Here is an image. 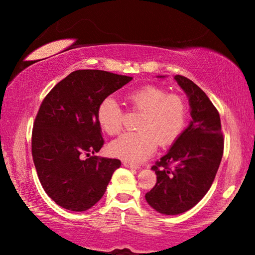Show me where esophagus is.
<instances>
[{
  "label": "esophagus",
  "mask_w": 255,
  "mask_h": 255,
  "mask_svg": "<svg viewBox=\"0 0 255 255\" xmlns=\"http://www.w3.org/2000/svg\"><path fill=\"white\" fill-rule=\"evenodd\" d=\"M123 165H124L125 167H128V168H132V169H138V168H139L138 165H135V163L130 162V161H124Z\"/></svg>",
  "instance_id": "34e87169"
}]
</instances>
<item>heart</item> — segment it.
Returning <instances> with one entry per match:
<instances>
[{"instance_id": "obj_1", "label": "heart", "mask_w": 255, "mask_h": 255, "mask_svg": "<svg viewBox=\"0 0 255 255\" xmlns=\"http://www.w3.org/2000/svg\"><path fill=\"white\" fill-rule=\"evenodd\" d=\"M127 102L133 110L140 111L137 128L111 141L109 152L116 158L134 163L149 158L158 146L175 142L186 128L188 108L177 94H167L161 87L146 85L128 93ZM97 122L103 132L116 135L123 128V111L113 96L101 101L97 108Z\"/></svg>"}]
</instances>
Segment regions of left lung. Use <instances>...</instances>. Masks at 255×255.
I'll return each instance as SVG.
<instances>
[{
    "label": "left lung",
    "mask_w": 255,
    "mask_h": 255,
    "mask_svg": "<svg viewBox=\"0 0 255 255\" xmlns=\"http://www.w3.org/2000/svg\"><path fill=\"white\" fill-rule=\"evenodd\" d=\"M174 79L189 99L191 121L167 154L152 167L156 183L145 198L162 215L182 214L204 197L224 151L221 117L207 94L182 75Z\"/></svg>",
    "instance_id": "8db88e82"
}]
</instances>
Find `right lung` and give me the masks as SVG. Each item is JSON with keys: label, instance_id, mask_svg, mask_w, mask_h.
<instances>
[{"label": "right lung", "instance_id": "right-lung-1", "mask_svg": "<svg viewBox=\"0 0 255 255\" xmlns=\"http://www.w3.org/2000/svg\"><path fill=\"white\" fill-rule=\"evenodd\" d=\"M131 80L79 69L57 83L41 102L33 123L32 158L45 193L61 208L88 210L102 198L121 167L118 159L94 155L104 144L96 115L101 101Z\"/></svg>", "mask_w": 255, "mask_h": 255}]
</instances>
